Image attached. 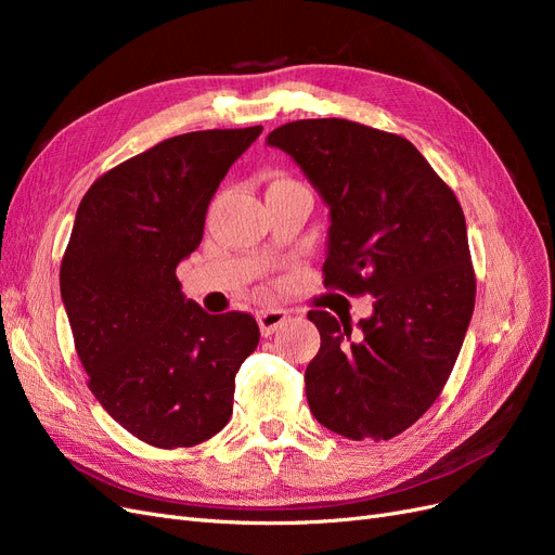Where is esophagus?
<instances>
[{"label": "esophagus", "mask_w": 555, "mask_h": 555, "mask_svg": "<svg viewBox=\"0 0 555 555\" xmlns=\"http://www.w3.org/2000/svg\"><path fill=\"white\" fill-rule=\"evenodd\" d=\"M287 319H289V312H284V310H275V308L261 310L257 314L261 335H273L278 328H282L284 324H287Z\"/></svg>", "instance_id": "34e87169"}]
</instances>
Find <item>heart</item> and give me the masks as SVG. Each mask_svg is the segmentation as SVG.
I'll return each instance as SVG.
<instances>
[{
    "label": "heart",
    "instance_id": "1",
    "mask_svg": "<svg viewBox=\"0 0 555 555\" xmlns=\"http://www.w3.org/2000/svg\"><path fill=\"white\" fill-rule=\"evenodd\" d=\"M292 180H284V178H280V180H275L273 184H271V188H275V184H289Z\"/></svg>",
    "mask_w": 555,
    "mask_h": 555
}]
</instances>
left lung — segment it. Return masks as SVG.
<instances>
[{"instance_id":"obj_1","label":"left lung","mask_w":555,"mask_h":555,"mask_svg":"<svg viewBox=\"0 0 555 555\" xmlns=\"http://www.w3.org/2000/svg\"><path fill=\"white\" fill-rule=\"evenodd\" d=\"M328 206L324 284L371 294L373 314L310 310L322 345L306 371L314 418L349 440H391L447 384L475 310L461 204L418 150L340 117L268 133Z\"/></svg>"}]
</instances>
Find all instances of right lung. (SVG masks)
Masks as SVG:
<instances>
[{"label": "right lung", "instance_id": "obj_1", "mask_svg": "<svg viewBox=\"0 0 555 555\" xmlns=\"http://www.w3.org/2000/svg\"><path fill=\"white\" fill-rule=\"evenodd\" d=\"M259 133L166 139L104 173L76 210L60 292L78 359L102 408L159 449L227 426L236 373L259 345L255 317L208 314L176 278L204 238L210 198Z\"/></svg>", "mask_w": 555, "mask_h": 555}]
</instances>
